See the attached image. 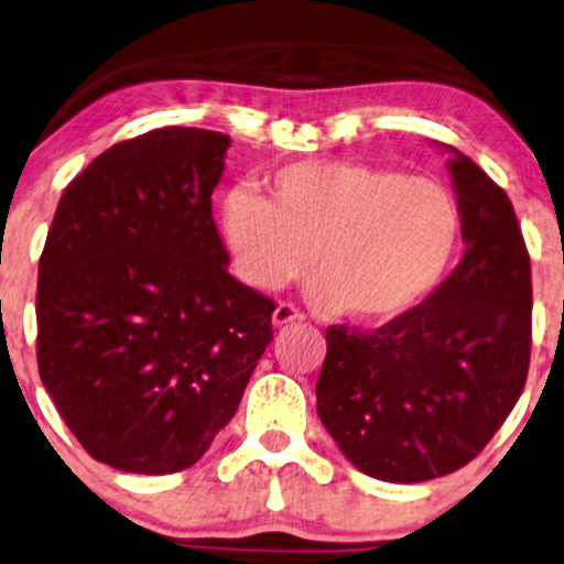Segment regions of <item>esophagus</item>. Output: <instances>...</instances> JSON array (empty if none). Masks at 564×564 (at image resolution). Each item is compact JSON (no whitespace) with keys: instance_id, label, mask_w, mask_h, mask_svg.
Returning <instances> with one entry per match:
<instances>
[{"instance_id":"34e87169","label":"esophagus","mask_w":564,"mask_h":564,"mask_svg":"<svg viewBox=\"0 0 564 564\" xmlns=\"http://www.w3.org/2000/svg\"><path fill=\"white\" fill-rule=\"evenodd\" d=\"M304 319V315L302 312L296 310L294 304H289V302H281L275 306V312H273V325L275 327H283V325H289V323H302Z\"/></svg>"}]
</instances>
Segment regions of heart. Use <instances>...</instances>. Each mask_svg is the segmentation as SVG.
Instances as JSON below:
<instances>
[{"mask_svg": "<svg viewBox=\"0 0 564 564\" xmlns=\"http://www.w3.org/2000/svg\"><path fill=\"white\" fill-rule=\"evenodd\" d=\"M268 197L237 187L220 203V237L239 278L275 291L310 273L319 299L365 325L416 310L451 270L463 218L430 176L359 161H302L273 171Z\"/></svg>", "mask_w": 564, "mask_h": 564, "instance_id": "obj_1", "label": "heart"}]
</instances>
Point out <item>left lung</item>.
Wrapping results in <instances>:
<instances>
[{"instance_id":"1","label":"left lung","mask_w":564,"mask_h":564,"mask_svg":"<svg viewBox=\"0 0 564 564\" xmlns=\"http://www.w3.org/2000/svg\"><path fill=\"white\" fill-rule=\"evenodd\" d=\"M466 254L409 315L361 333L327 327L317 416L380 481L453 474L495 437L531 359V260L508 195L455 148Z\"/></svg>"}]
</instances>
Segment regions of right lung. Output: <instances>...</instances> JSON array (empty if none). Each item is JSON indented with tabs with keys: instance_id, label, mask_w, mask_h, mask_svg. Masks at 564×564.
Masks as SVG:
<instances>
[{
	"instance_id": "right-lung-1",
	"label": "right lung",
	"mask_w": 564,
	"mask_h": 564,
	"mask_svg": "<svg viewBox=\"0 0 564 564\" xmlns=\"http://www.w3.org/2000/svg\"><path fill=\"white\" fill-rule=\"evenodd\" d=\"M229 134L117 142L56 205L39 262V375L106 466L176 474L231 422L273 340V299L229 273L210 195Z\"/></svg>"
}]
</instances>
